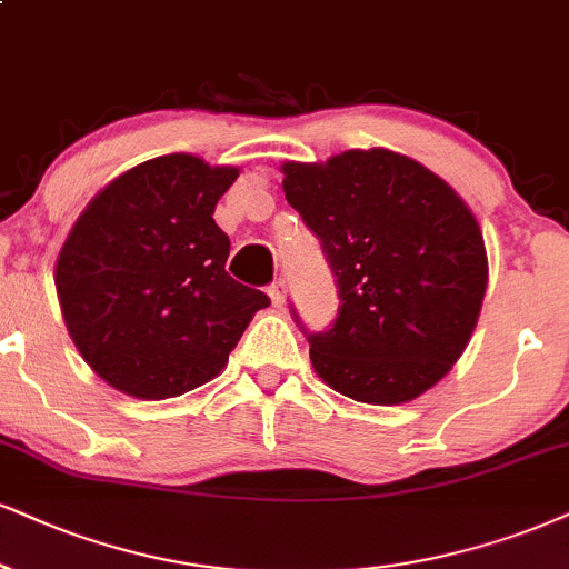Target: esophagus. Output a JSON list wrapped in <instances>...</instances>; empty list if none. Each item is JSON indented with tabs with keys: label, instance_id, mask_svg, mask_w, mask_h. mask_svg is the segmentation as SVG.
Segmentation results:
<instances>
[{
	"label": "esophagus",
	"instance_id": "obj_1",
	"mask_svg": "<svg viewBox=\"0 0 569 569\" xmlns=\"http://www.w3.org/2000/svg\"><path fill=\"white\" fill-rule=\"evenodd\" d=\"M269 296H271V303L273 306H282L284 303V298H287L284 279H273V282L269 284Z\"/></svg>",
	"mask_w": 569,
	"mask_h": 569
}]
</instances>
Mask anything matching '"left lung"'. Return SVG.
Wrapping results in <instances>:
<instances>
[{
    "instance_id": "8db88e82",
    "label": "left lung",
    "mask_w": 569,
    "mask_h": 569,
    "mask_svg": "<svg viewBox=\"0 0 569 569\" xmlns=\"http://www.w3.org/2000/svg\"><path fill=\"white\" fill-rule=\"evenodd\" d=\"M284 198L317 234L338 284V313L308 332L329 388L361 403H406L453 367L488 284L482 231L465 200L417 160L348 150L284 163Z\"/></svg>"
}]
</instances>
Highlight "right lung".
<instances>
[{
  "mask_svg": "<svg viewBox=\"0 0 569 569\" xmlns=\"http://www.w3.org/2000/svg\"><path fill=\"white\" fill-rule=\"evenodd\" d=\"M240 177L194 156L139 163L89 202L54 284L76 348L134 398H173L223 369L252 313L271 303L227 273L216 202Z\"/></svg>",
  "mask_w": 569,
  "mask_h": 569,
  "instance_id": "1",
  "label": "right lung"
}]
</instances>
